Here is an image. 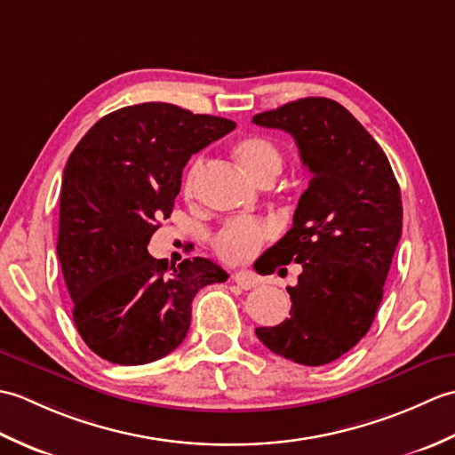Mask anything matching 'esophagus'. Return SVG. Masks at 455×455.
<instances>
[{"instance_id": "esophagus-1", "label": "esophagus", "mask_w": 455, "mask_h": 455, "mask_svg": "<svg viewBox=\"0 0 455 455\" xmlns=\"http://www.w3.org/2000/svg\"><path fill=\"white\" fill-rule=\"evenodd\" d=\"M233 282L243 287V289H254L259 285V279L254 274H248V272H236L233 274Z\"/></svg>"}]
</instances>
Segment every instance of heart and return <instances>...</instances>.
<instances>
[{
  "mask_svg": "<svg viewBox=\"0 0 455 455\" xmlns=\"http://www.w3.org/2000/svg\"><path fill=\"white\" fill-rule=\"evenodd\" d=\"M233 156L238 160L250 178L256 181L274 180L283 166L282 152L275 144L262 134H246L233 142L230 147ZM203 170V158L197 156L189 162V166L181 180V196L193 197L197 186V178ZM269 236V228L266 222L258 219H233L222 227L212 238L215 252L230 264H240L252 258L266 238Z\"/></svg>",
  "mask_w": 455,
  "mask_h": 455,
  "instance_id": "b5f03b06",
  "label": "heart"
}]
</instances>
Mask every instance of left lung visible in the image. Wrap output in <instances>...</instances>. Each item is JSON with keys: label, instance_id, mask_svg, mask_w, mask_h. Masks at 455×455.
Wrapping results in <instances>:
<instances>
[{"label": "left lung", "instance_id": "left-lung-1", "mask_svg": "<svg viewBox=\"0 0 455 455\" xmlns=\"http://www.w3.org/2000/svg\"><path fill=\"white\" fill-rule=\"evenodd\" d=\"M259 127L291 134L311 180L293 227L262 256L266 272L301 264L289 318L256 328L285 360L324 365L370 331L403 230L401 189L379 144L328 98H303L254 115Z\"/></svg>", "mask_w": 455, "mask_h": 455}]
</instances>
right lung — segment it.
I'll use <instances>...</instances> for the list:
<instances>
[{
    "label": "right lung",
    "mask_w": 455,
    "mask_h": 455,
    "mask_svg": "<svg viewBox=\"0 0 455 455\" xmlns=\"http://www.w3.org/2000/svg\"><path fill=\"white\" fill-rule=\"evenodd\" d=\"M236 127L172 103H140L105 115L68 158L56 252L82 340L119 365L156 362L183 342L199 289L227 282L205 258L148 254L168 219L191 154Z\"/></svg>",
    "instance_id": "right-lung-1"
}]
</instances>
